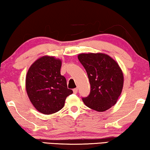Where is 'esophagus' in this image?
<instances>
[{
    "label": "esophagus",
    "mask_w": 150,
    "mask_h": 150,
    "mask_svg": "<svg viewBox=\"0 0 150 150\" xmlns=\"http://www.w3.org/2000/svg\"><path fill=\"white\" fill-rule=\"evenodd\" d=\"M73 92H74V93H77V92H78V89H77V88H75V89H73Z\"/></svg>",
    "instance_id": "esophagus-1"
}]
</instances>
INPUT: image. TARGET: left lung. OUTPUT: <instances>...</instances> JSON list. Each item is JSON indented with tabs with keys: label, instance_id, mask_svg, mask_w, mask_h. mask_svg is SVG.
Masks as SVG:
<instances>
[{
	"label": "left lung",
	"instance_id": "left-lung-1",
	"mask_svg": "<svg viewBox=\"0 0 150 150\" xmlns=\"http://www.w3.org/2000/svg\"><path fill=\"white\" fill-rule=\"evenodd\" d=\"M78 59L85 67L91 91L83 98L85 104L96 111L103 112L115 105L122 91L124 74L118 63L104 53H82Z\"/></svg>",
	"mask_w": 150,
	"mask_h": 150
}]
</instances>
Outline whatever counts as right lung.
Listing matches in <instances>:
<instances>
[{
  "mask_svg": "<svg viewBox=\"0 0 150 150\" xmlns=\"http://www.w3.org/2000/svg\"><path fill=\"white\" fill-rule=\"evenodd\" d=\"M61 60L43 56L35 61L26 76V89L30 102L39 112L50 115L60 110L73 93L61 75Z\"/></svg>",
  "mask_w": 150,
  "mask_h": 150,
  "instance_id": "1",
  "label": "right lung"
}]
</instances>
